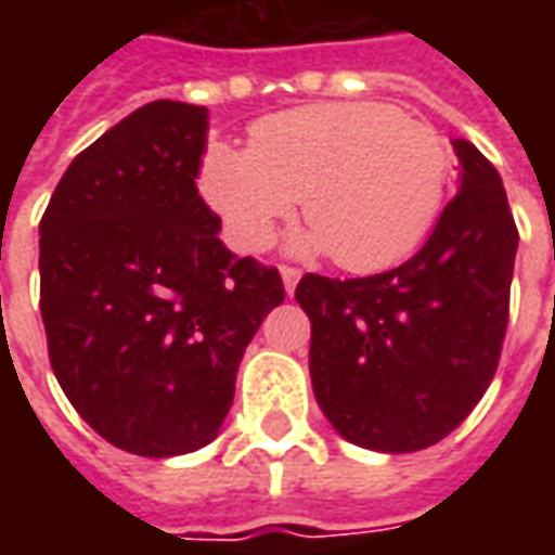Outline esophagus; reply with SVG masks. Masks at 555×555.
Segmentation results:
<instances>
[{"label": "esophagus", "instance_id": "1", "mask_svg": "<svg viewBox=\"0 0 555 555\" xmlns=\"http://www.w3.org/2000/svg\"><path fill=\"white\" fill-rule=\"evenodd\" d=\"M279 273H282L285 291H288V294H294V288H297V282H300V270H297V267H279Z\"/></svg>", "mask_w": 555, "mask_h": 555}]
</instances>
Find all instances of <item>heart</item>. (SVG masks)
Returning <instances> with one entry per match:
<instances>
[{
	"label": "heart",
	"mask_w": 555,
	"mask_h": 555,
	"mask_svg": "<svg viewBox=\"0 0 555 555\" xmlns=\"http://www.w3.org/2000/svg\"><path fill=\"white\" fill-rule=\"evenodd\" d=\"M449 183L452 154L440 133L374 101L267 115L249 130V147L214 145L198 175L237 249H267L302 198L312 229L294 249L333 253L350 273H377L416 253L440 219Z\"/></svg>",
	"instance_id": "heart-1"
}]
</instances>
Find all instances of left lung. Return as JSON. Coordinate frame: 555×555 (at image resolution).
Masks as SVG:
<instances>
[{
    "instance_id": "1",
    "label": "left lung",
    "mask_w": 555,
    "mask_h": 555,
    "mask_svg": "<svg viewBox=\"0 0 555 555\" xmlns=\"http://www.w3.org/2000/svg\"><path fill=\"white\" fill-rule=\"evenodd\" d=\"M461 186L425 246L365 279L306 273L318 408L353 446L404 454L449 437L496 374L508 324L517 225L500 171L452 142Z\"/></svg>"
}]
</instances>
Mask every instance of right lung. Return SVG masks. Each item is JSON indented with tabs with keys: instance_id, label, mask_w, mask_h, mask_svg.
Returning a JSON list of instances; mask_svg holds the SVG:
<instances>
[{
	"instance_id": "obj_1",
	"label": "right lung",
	"mask_w": 555,
	"mask_h": 555,
	"mask_svg": "<svg viewBox=\"0 0 555 555\" xmlns=\"http://www.w3.org/2000/svg\"><path fill=\"white\" fill-rule=\"evenodd\" d=\"M207 109L139 106L79 154L41 219V318L55 380L103 440L175 457L217 440L243 350L285 300L237 258L195 178Z\"/></svg>"
}]
</instances>
